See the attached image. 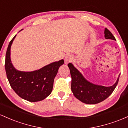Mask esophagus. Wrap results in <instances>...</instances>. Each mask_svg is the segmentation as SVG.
<instances>
[{"instance_id": "34e87169", "label": "esophagus", "mask_w": 128, "mask_h": 128, "mask_svg": "<svg viewBox=\"0 0 128 128\" xmlns=\"http://www.w3.org/2000/svg\"><path fill=\"white\" fill-rule=\"evenodd\" d=\"M72 57L71 55H67L64 58V64H68V63L72 61Z\"/></svg>"}]
</instances>
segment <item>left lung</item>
I'll list each match as a JSON object with an SVG mask.
<instances>
[{"label":"left lung","mask_w":128,"mask_h":128,"mask_svg":"<svg viewBox=\"0 0 128 128\" xmlns=\"http://www.w3.org/2000/svg\"><path fill=\"white\" fill-rule=\"evenodd\" d=\"M106 39L116 40V38L107 28L104 29ZM71 76V91L78 100L86 104H97L103 101L112 93L118 84V76L116 82L110 86L94 84L87 80L72 63L68 64Z\"/></svg>","instance_id":"obj_1"}]
</instances>
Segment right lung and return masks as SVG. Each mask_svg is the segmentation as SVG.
Instances as JSON below:
<instances>
[{"label": "right lung", "mask_w": 128, "mask_h": 128, "mask_svg": "<svg viewBox=\"0 0 128 128\" xmlns=\"http://www.w3.org/2000/svg\"><path fill=\"white\" fill-rule=\"evenodd\" d=\"M16 36L10 41L5 57V71L10 86L19 97L27 101L36 102L44 100L52 92L54 78L64 60L54 62L36 71H18L12 64L10 56L11 46Z\"/></svg>", "instance_id": "add662e5"}]
</instances>
